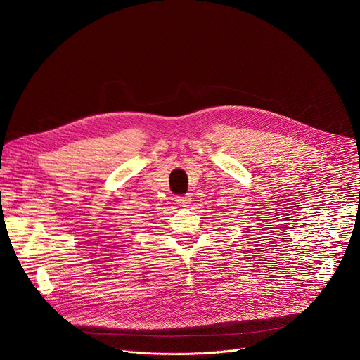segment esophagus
<instances>
[{"label":"esophagus","mask_w":360,"mask_h":360,"mask_svg":"<svg viewBox=\"0 0 360 360\" xmlns=\"http://www.w3.org/2000/svg\"><path fill=\"white\" fill-rule=\"evenodd\" d=\"M192 202V198L189 195L186 196H178L176 198V203L179 205V207H189V203Z\"/></svg>","instance_id":"1"}]
</instances>
